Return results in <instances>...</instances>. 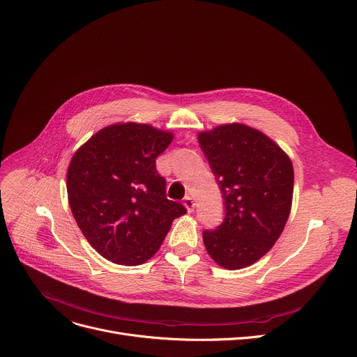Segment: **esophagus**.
I'll return each instance as SVG.
<instances>
[{
  "mask_svg": "<svg viewBox=\"0 0 357 357\" xmlns=\"http://www.w3.org/2000/svg\"><path fill=\"white\" fill-rule=\"evenodd\" d=\"M183 204H184V207L187 208V211H188V213H190V211H193V208H195V202H193V199H191L190 196H185V197H184Z\"/></svg>",
  "mask_w": 357,
  "mask_h": 357,
  "instance_id": "34e87169",
  "label": "esophagus"
}]
</instances>
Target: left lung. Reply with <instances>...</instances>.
Instances as JSON below:
<instances>
[{"label": "left lung", "instance_id": "8db88e82", "mask_svg": "<svg viewBox=\"0 0 357 357\" xmlns=\"http://www.w3.org/2000/svg\"><path fill=\"white\" fill-rule=\"evenodd\" d=\"M199 143L225 197L226 215L204 230L210 257L227 270L256 263L280 237L291 210L290 157L264 132L241 123L199 132Z\"/></svg>", "mask_w": 357, "mask_h": 357}]
</instances>
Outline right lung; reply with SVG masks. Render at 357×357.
Wrapping results in <instances>:
<instances>
[{
  "instance_id": "1",
  "label": "right lung",
  "mask_w": 357,
  "mask_h": 357,
  "mask_svg": "<svg viewBox=\"0 0 357 357\" xmlns=\"http://www.w3.org/2000/svg\"><path fill=\"white\" fill-rule=\"evenodd\" d=\"M174 134L150 124L107 126L81 146L67 170L68 204L104 259L139 266L151 259L185 208L166 197L155 158Z\"/></svg>"
}]
</instances>
